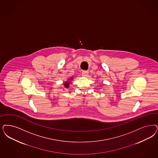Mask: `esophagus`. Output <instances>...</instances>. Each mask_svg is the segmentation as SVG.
Listing matches in <instances>:
<instances>
[{
	"instance_id": "obj_1",
	"label": "esophagus",
	"mask_w": 158,
	"mask_h": 158,
	"mask_svg": "<svg viewBox=\"0 0 158 158\" xmlns=\"http://www.w3.org/2000/svg\"><path fill=\"white\" fill-rule=\"evenodd\" d=\"M82 75L85 77H87L89 75V72L87 71H82Z\"/></svg>"
}]
</instances>
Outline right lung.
<instances>
[{"instance_id": "add662e5", "label": "right lung", "mask_w": 158, "mask_h": 158, "mask_svg": "<svg viewBox=\"0 0 158 158\" xmlns=\"http://www.w3.org/2000/svg\"><path fill=\"white\" fill-rule=\"evenodd\" d=\"M73 79V77H72L71 78H69V79H68V81H66L64 83V86L65 87V89H67V88H68L69 86V85H70V84H71V81H72Z\"/></svg>"}]
</instances>
